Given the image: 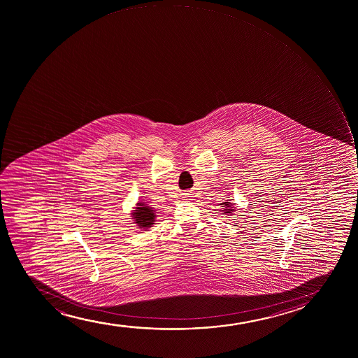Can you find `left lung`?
<instances>
[{
	"label": "left lung",
	"mask_w": 358,
	"mask_h": 358,
	"mask_svg": "<svg viewBox=\"0 0 358 358\" xmlns=\"http://www.w3.org/2000/svg\"><path fill=\"white\" fill-rule=\"evenodd\" d=\"M224 205H226L227 208H229V206H234L232 203H229V202H224ZM225 210H227V212H225V213H231L234 209H225Z\"/></svg>",
	"instance_id": "1"
}]
</instances>
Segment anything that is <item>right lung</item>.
Here are the masks:
<instances>
[{
    "label": "right lung",
    "instance_id": "add662e5",
    "mask_svg": "<svg viewBox=\"0 0 358 358\" xmlns=\"http://www.w3.org/2000/svg\"><path fill=\"white\" fill-rule=\"evenodd\" d=\"M138 206H141V207H137L136 213L133 214L134 215L133 217L136 219V224L141 226L143 229L151 227L153 221H155V217H156L152 208H150L149 206H145L144 203H138Z\"/></svg>",
    "mask_w": 358,
    "mask_h": 358
}]
</instances>
